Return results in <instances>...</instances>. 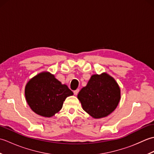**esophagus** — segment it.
<instances>
[{"mask_svg": "<svg viewBox=\"0 0 154 154\" xmlns=\"http://www.w3.org/2000/svg\"><path fill=\"white\" fill-rule=\"evenodd\" d=\"M79 92V89H77V90H75V91H74V92H73V93H74V94L75 95H77V94H78V93Z\"/></svg>", "mask_w": 154, "mask_h": 154, "instance_id": "esophagus-1", "label": "esophagus"}]
</instances>
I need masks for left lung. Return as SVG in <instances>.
I'll list each match as a JSON object with an SVG mask.
<instances>
[{
    "mask_svg": "<svg viewBox=\"0 0 154 154\" xmlns=\"http://www.w3.org/2000/svg\"><path fill=\"white\" fill-rule=\"evenodd\" d=\"M120 97L119 84L106 73L93 75L77 94L83 109L96 119L112 113L119 104Z\"/></svg>",
    "mask_w": 154,
    "mask_h": 154,
    "instance_id": "1",
    "label": "left lung"
}]
</instances>
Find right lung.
Returning a JSON list of instances; mask_svg holds the SVG:
<instances>
[{"label": "right lung", "mask_w": 154, "mask_h": 154, "mask_svg": "<svg viewBox=\"0 0 154 154\" xmlns=\"http://www.w3.org/2000/svg\"><path fill=\"white\" fill-rule=\"evenodd\" d=\"M73 93L48 71L38 73L28 81L25 97L32 111L43 117L50 118L57 113L63 102Z\"/></svg>", "instance_id": "obj_1"}]
</instances>
